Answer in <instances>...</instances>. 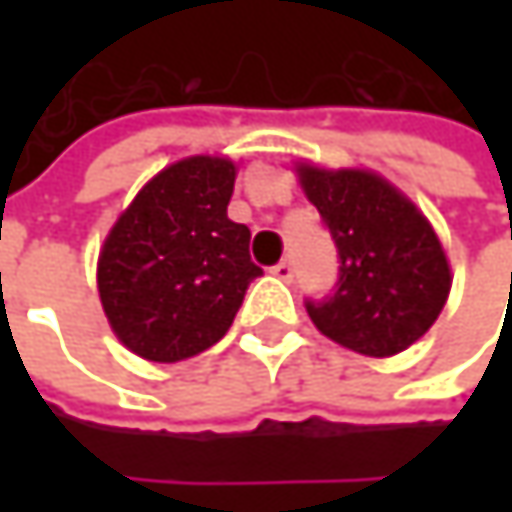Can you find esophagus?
<instances>
[{"label": "esophagus", "instance_id": "esophagus-1", "mask_svg": "<svg viewBox=\"0 0 512 512\" xmlns=\"http://www.w3.org/2000/svg\"><path fill=\"white\" fill-rule=\"evenodd\" d=\"M272 275H278L281 281H290V278H293V260H287V257L278 260V263L272 266Z\"/></svg>", "mask_w": 512, "mask_h": 512}]
</instances>
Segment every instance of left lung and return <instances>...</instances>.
I'll list each match as a JSON object with an SVG mask.
<instances>
[{"label": "left lung", "mask_w": 512, "mask_h": 512, "mask_svg": "<svg viewBox=\"0 0 512 512\" xmlns=\"http://www.w3.org/2000/svg\"><path fill=\"white\" fill-rule=\"evenodd\" d=\"M299 177L341 263L332 293L305 299L308 317L361 356L403 353L436 323L451 293L439 237L415 204L376 174L302 165Z\"/></svg>", "instance_id": "left-lung-1"}]
</instances>
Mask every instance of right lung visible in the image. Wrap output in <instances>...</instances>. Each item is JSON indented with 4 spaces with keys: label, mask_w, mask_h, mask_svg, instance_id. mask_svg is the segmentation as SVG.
Wrapping results in <instances>:
<instances>
[{
    "label": "right lung",
    "mask_w": 512,
    "mask_h": 512,
    "mask_svg": "<svg viewBox=\"0 0 512 512\" xmlns=\"http://www.w3.org/2000/svg\"><path fill=\"white\" fill-rule=\"evenodd\" d=\"M237 168L189 156L136 195L97 263L103 311L115 335L148 361L204 353L231 329L263 269L249 255L252 231L228 219Z\"/></svg>",
    "instance_id": "right-lung-1"
}]
</instances>
